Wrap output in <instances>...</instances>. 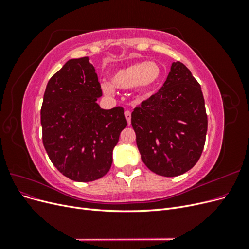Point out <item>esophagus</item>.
Segmentation results:
<instances>
[{
    "mask_svg": "<svg viewBox=\"0 0 249 249\" xmlns=\"http://www.w3.org/2000/svg\"><path fill=\"white\" fill-rule=\"evenodd\" d=\"M124 115H125V118H126V120H127V124H131V111H129V110H126L125 112H124Z\"/></svg>",
    "mask_w": 249,
    "mask_h": 249,
    "instance_id": "34e87169",
    "label": "esophagus"
}]
</instances>
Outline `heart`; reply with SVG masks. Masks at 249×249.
Instances as JSON below:
<instances>
[{
  "mask_svg": "<svg viewBox=\"0 0 249 249\" xmlns=\"http://www.w3.org/2000/svg\"><path fill=\"white\" fill-rule=\"evenodd\" d=\"M162 71L156 62L141 61L115 71L111 74L112 86L120 89L136 88L141 93L150 91L159 83ZM109 83H103L102 89L106 94L113 93V87Z\"/></svg>",
  "mask_w": 249,
  "mask_h": 249,
  "instance_id": "heart-1",
  "label": "heart"
}]
</instances>
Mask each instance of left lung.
I'll use <instances>...</instances> for the list:
<instances>
[{"mask_svg": "<svg viewBox=\"0 0 249 249\" xmlns=\"http://www.w3.org/2000/svg\"><path fill=\"white\" fill-rule=\"evenodd\" d=\"M131 124L143 163L157 175L177 177L197 163L208 116L201 87L185 64L172 63L159 91L134 108Z\"/></svg>", "mask_w": 249, "mask_h": 249, "instance_id": "obj_1", "label": "left lung"}]
</instances>
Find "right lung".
Segmentation results:
<instances>
[{
	"label": "right lung",
	"instance_id": "1",
	"mask_svg": "<svg viewBox=\"0 0 249 249\" xmlns=\"http://www.w3.org/2000/svg\"><path fill=\"white\" fill-rule=\"evenodd\" d=\"M99 78L87 57L71 59L48 82L40 110L42 142L54 166L76 182L110 170L113 148L127 124L123 107L104 110Z\"/></svg>",
	"mask_w": 249,
	"mask_h": 249
}]
</instances>
